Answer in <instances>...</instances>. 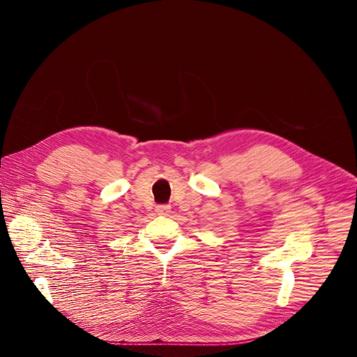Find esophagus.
I'll return each instance as SVG.
<instances>
[{"mask_svg":"<svg viewBox=\"0 0 357 357\" xmlns=\"http://www.w3.org/2000/svg\"><path fill=\"white\" fill-rule=\"evenodd\" d=\"M158 213L162 215H167L171 213V207H167V205H160V207H158Z\"/></svg>","mask_w":357,"mask_h":357,"instance_id":"obj_1","label":"esophagus"}]
</instances>
